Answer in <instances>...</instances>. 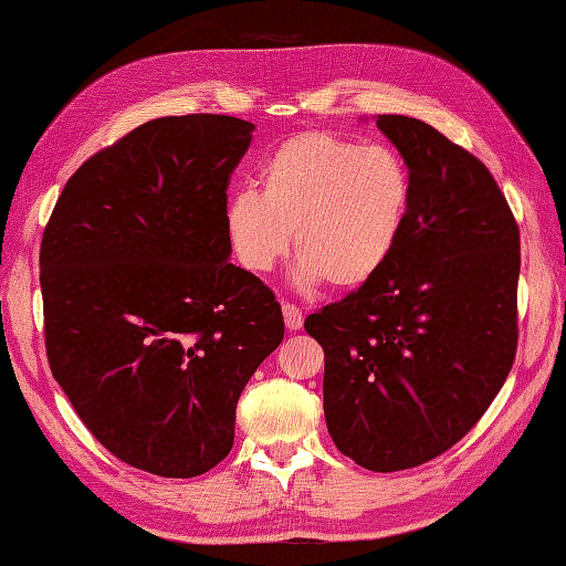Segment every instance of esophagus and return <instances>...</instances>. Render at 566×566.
I'll use <instances>...</instances> for the list:
<instances>
[{"label":"esophagus","instance_id":"obj_1","mask_svg":"<svg viewBox=\"0 0 566 566\" xmlns=\"http://www.w3.org/2000/svg\"><path fill=\"white\" fill-rule=\"evenodd\" d=\"M283 319H285V327L295 332L303 327V310L293 303H283Z\"/></svg>","mask_w":566,"mask_h":566}]
</instances>
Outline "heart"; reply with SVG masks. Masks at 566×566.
I'll return each instance as SVG.
<instances>
[{
	"label": "heart",
	"mask_w": 566,
	"mask_h": 566,
	"mask_svg": "<svg viewBox=\"0 0 566 566\" xmlns=\"http://www.w3.org/2000/svg\"><path fill=\"white\" fill-rule=\"evenodd\" d=\"M261 190H239L224 224L241 266L266 273L293 247L295 281L356 291L388 266L412 212V170L388 146L303 132L273 148Z\"/></svg>",
	"instance_id": "obj_1"
}]
</instances>
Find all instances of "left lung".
I'll use <instances>...</instances> for the list:
<instances>
[{"label":"left lung","instance_id":"left-lung-1","mask_svg":"<svg viewBox=\"0 0 566 566\" xmlns=\"http://www.w3.org/2000/svg\"><path fill=\"white\" fill-rule=\"evenodd\" d=\"M412 170L406 234L374 281L305 319L325 349V420L368 471L420 467L489 410L517 347L521 232L476 156L378 114Z\"/></svg>","mask_w":566,"mask_h":566}]
</instances>
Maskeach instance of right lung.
I'll return each mask as SVG.
<instances>
[{"label":"right lung","mask_w":566,"mask_h":566,"mask_svg":"<svg viewBox=\"0 0 566 566\" xmlns=\"http://www.w3.org/2000/svg\"><path fill=\"white\" fill-rule=\"evenodd\" d=\"M253 124L160 117L87 158L41 241L45 354L109 452L166 479L234 444L237 400L283 339L281 305L229 263L227 188Z\"/></svg>","instance_id":"obj_1"}]
</instances>
